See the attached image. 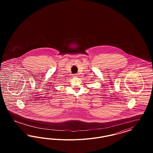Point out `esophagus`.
<instances>
[{
  "label": "esophagus",
  "instance_id": "1",
  "mask_svg": "<svg viewBox=\"0 0 153 153\" xmlns=\"http://www.w3.org/2000/svg\"><path fill=\"white\" fill-rule=\"evenodd\" d=\"M73 76H74V77H78V75H77V74H74L73 75Z\"/></svg>",
  "mask_w": 153,
  "mask_h": 153
}]
</instances>
